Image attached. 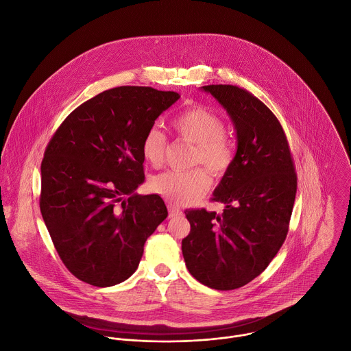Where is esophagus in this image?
Wrapping results in <instances>:
<instances>
[{
  "instance_id": "obj_1",
  "label": "esophagus",
  "mask_w": 351,
  "mask_h": 351,
  "mask_svg": "<svg viewBox=\"0 0 351 351\" xmlns=\"http://www.w3.org/2000/svg\"><path fill=\"white\" fill-rule=\"evenodd\" d=\"M167 210H169V217H170V218H173V217H178V215H181V214H182V213H181V210H180L177 206L171 204V203H167Z\"/></svg>"
}]
</instances>
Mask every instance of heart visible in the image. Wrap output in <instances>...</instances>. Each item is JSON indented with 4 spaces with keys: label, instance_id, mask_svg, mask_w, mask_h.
<instances>
[{
    "label": "heart",
    "instance_id": "1",
    "mask_svg": "<svg viewBox=\"0 0 351 351\" xmlns=\"http://www.w3.org/2000/svg\"><path fill=\"white\" fill-rule=\"evenodd\" d=\"M174 134L191 144L192 165H204L214 176H225L233 166L235 148L225 134L226 125L214 112L195 106L184 110L171 121ZM167 138L158 126H151L141 141L143 158L152 166L162 165ZM210 177L202 167L186 171L167 170L149 180V189L174 204H191L210 189Z\"/></svg>",
    "mask_w": 351,
    "mask_h": 351
}]
</instances>
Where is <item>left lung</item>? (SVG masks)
Wrapping results in <instances>:
<instances>
[{
    "label": "left lung",
    "mask_w": 351,
    "mask_h": 351,
    "mask_svg": "<svg viewBox=\"0 0 351 351\" xmlns=\"http://www.w3.org/2000/svg\"><path fill=\"white\" fill-rule=\"evenodd\" d=\"M229 113L237 130L232 169L214 192L223 214L186 210L191 232L182 254L191 275L215 290H234L258 276L289 232L297 174L285 130L253 94L230 84L202 87Z\"/></svg>",
    "instance_id": "obj_1"
}]
</instances>
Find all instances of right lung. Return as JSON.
I'll return each mask as SVG.
<instances>
[{"label": "right lung", "instance_id": "right-lung-1", "mask_svg": "<svg viewBox=\"0 0 351 351\" xmlns=\"http://www.w3.org/2000/svg\"><path fill=\"white\" fill-rule=\"evenodd\" d=\"M178 99L151 87L106 90L76 108L50 138L39 207L60 258L77 279L97 287L126 280L166 219L160 196L134 191L144 181L143 137Z\"/></svg>", "mask_w": 351, "mask_h": 351}]
</instances>
